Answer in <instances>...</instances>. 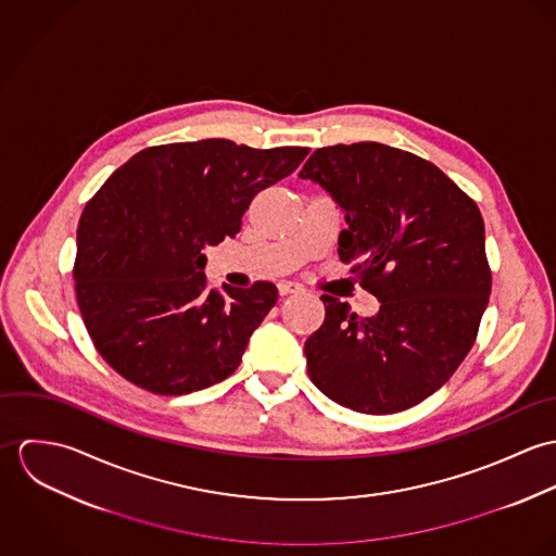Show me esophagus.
<instances>
[{"instance_id": "34e87169", "label": "esophagus", "mask_w": 556, "mask_h": 556, "mask_svg": "<svg viewBox=\"0 0 556 556\" xmlns=\"http://www.w3.org/2000/svg\"><path fill=\"white\" fill-rule=\"evenodd\" d=\"M300 291H302L300 282H293V280H280L278 282V293L280 295H293V293H300Z\"/></svg>"}]
</instances>
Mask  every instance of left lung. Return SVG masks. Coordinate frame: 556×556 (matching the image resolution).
Wrapping results in <instances>:
<instances>
[{"label": "left lung", "mask_w": 556, "mask_h": 556, "mask_svg": "<svg viewBox=\"0 0 556 556\" xmlns=\"http://www.w3.org/2000/svg\"><path fill=\"white\" fill-rule=\"evenodd\" d=\"M344 210L342 263L381 308L359 318L323 295L308 375L333 402L370 415L419 404L471 351L492 274L476 201L439 166L383 143L318 148L300 170Z\"/></svg>", "instance_id": "1"}]
</instances>
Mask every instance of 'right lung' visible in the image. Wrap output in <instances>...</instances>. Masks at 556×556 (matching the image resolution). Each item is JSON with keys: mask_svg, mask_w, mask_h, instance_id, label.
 <instances>
[{"mask_svg": "<svg viewBox=\"0 0 556 556\" xmlns=\"http://www.w3.org/2000/svg\"><path fill=\"white\" fill-rule=\"evenodd\" d=\"M308 148L254 150L227 139L148 148L87 201L75 289L102 359L126 381L181 396L238 370L278 289H212L205 245L236 238L252 199L291 175Z\"/></svg>", "mask_w": 556, "mask_h": 556, "instance_id": "obj_1", "label": "right lung"}]
</instances>
